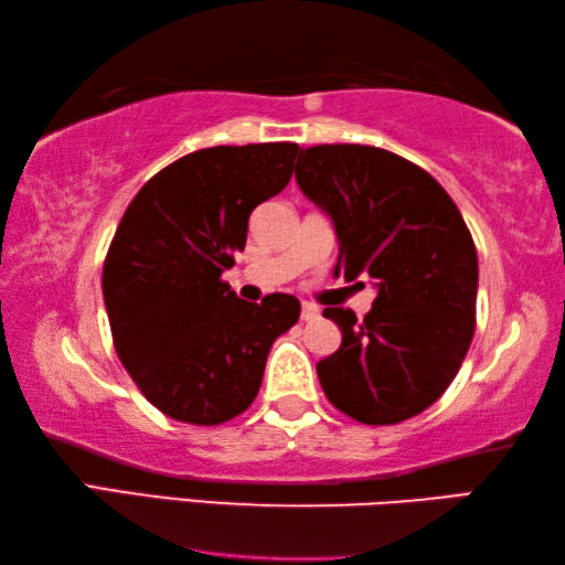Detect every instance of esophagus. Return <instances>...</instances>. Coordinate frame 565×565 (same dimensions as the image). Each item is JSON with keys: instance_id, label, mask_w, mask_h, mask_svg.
I'll use <instances>...</instances> for the list:
<instances>
[{"instance_id": "34e87169", "label": "esophagus", "mask_w": 565, "mask_h": 565, "mask_svg": "<svg viewBox=\"0 0 565 565\" xmlns=\"http://www.w3.org/2000/svg\"><path fill=\"white\" fill-rule=\"evenodd\" d=\"M300 318H302L305 322H310V320H318V318H320V308H316V305H310V302H302Z\"/></svg>"}]
</instances>
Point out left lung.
I'll return each mask as SVG.
<instances>
[{
  "label": "left lung",
  "instance_id": "obj_1",
  "mask_svg": "<svg viewBox=\"0 0 565 565\" xmlns=\"http://www.w3.org/2000/svg\"><path fill=\"white\" fill-rule=\"evenodd\" d=\"M295 178L335 225V275L377 285L363 320L322 310L343 332L318 363L322 391L358 423L408 420L446 393L473 340L478 255L466 220L428 172L381 147H308Z\"/></svg>",
  "mask_w": 565,
  "mask_h": 565
}]
</instances>
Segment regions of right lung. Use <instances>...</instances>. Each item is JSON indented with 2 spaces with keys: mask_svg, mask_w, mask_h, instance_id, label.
I'll return each instance as SVG.
<instances>
[{
  "mask_svg": "<svg viewBox=\"0 0 565 565\" xmlns=\"http://www.w3.org/2000/svg\"><path fill=\"white\" fill-rule=\"evenodd\" d=\"M295 142L217 145L180 157L129 202L102 267L113 343L157 411L192 425L237 418L267 353L300 318L285 292L245 302L222 280L247 220L295 170Z\"/></svg>",
  "mask_w": 565,
  "mask_h": 565,
  "instance_id": "add662e5",
  "label": "right lung"
}]
</instances>
